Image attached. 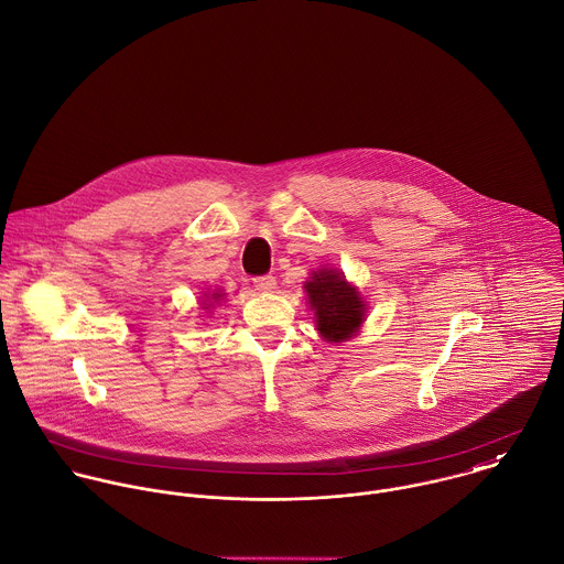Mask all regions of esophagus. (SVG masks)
Returning a JSON list of instances; mask_svg holds the SVG:
<instances>
[{"mask_svg": "<svg viewBox=\"0 0 564 564\" xmlns=\"http://www.w3.org/2000/svg\"><path fill=\"white\" fill-rule=\"evenodd\" d=\"M253 286H256V291L269 293V291L275 289V278L273 275H258V278H253Z\"/></svg>", "mask_w": 564, "mask_h": 564, "instance_id": "34e87169", "label": "esophagus"}]
</instances>
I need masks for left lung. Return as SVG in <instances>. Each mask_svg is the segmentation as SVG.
<instances>
[{
  "instance_id": "8db88e82",
  "label": "left lung",
  "mask_w": 564,
  "mask_h": 564,
  "mask_svg": "<svg viewBox=\"0 0 564 564\" xmlns=\"http://www.w3.org/2000/svg\"><path fill=\"white\" fill-rule=\"evenodd\" d=\"M311 306L315 308L317 330L328 341H344L357 333L364 322V302L357 289L346 278L333 271L313 273L311 282L304 284Z\"/></svg>"
}]
</instances>
